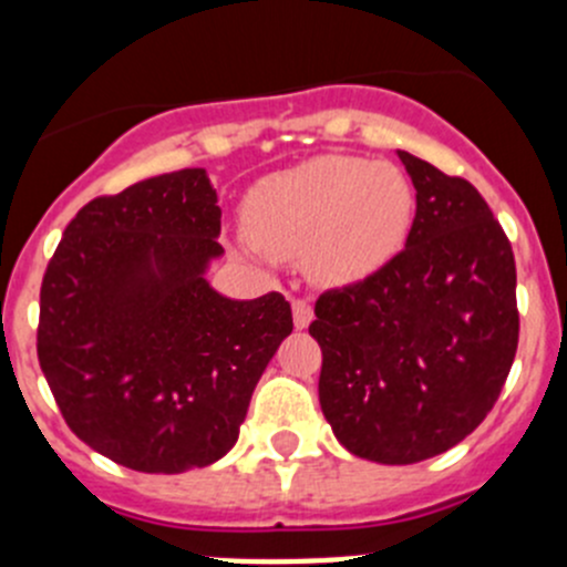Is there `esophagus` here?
<instances>
[{
	"label": "esophagus",
	"mask_w": 567,
	"mask_h": 567,
	"mask_svg": "<svg viewBox=\"0 0 567 567\" xmlns=\"http://www.w3.org/2000/svg\"><path fill=\"white\" fill-rule=\"evenodd\" d=\"M291 313H295V327L297 330H302V327L311 324L313 306L306 300V297H295V300H291Z\"/></svg>",
	"instance_id": "1"
}]
</instances>
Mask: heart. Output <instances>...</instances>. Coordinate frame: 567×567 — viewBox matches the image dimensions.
<instances>
[{
  "label": "heart",
  "mask_w": 567,
  "mask_h": 567,
  "mask_svg": "<svg viewBox=\"0 0 567 567\" xmlns=\"http://www.w3.org/2000/svg\"><path fill=\"white\" fill-rule=\"evenodd\" d=\"M414 190L401 168L324 155L278 172L245 198V231L265 254L300 259L313 281H363L410 237Z\"/></svg>",
  "instance_id": "heart-1"
}]
</instances>
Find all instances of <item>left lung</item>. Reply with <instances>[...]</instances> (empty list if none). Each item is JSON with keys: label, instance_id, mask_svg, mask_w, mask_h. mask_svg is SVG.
Instances as JSON below:
<instances>
[{"label": "left lung", "instance_id": "left-lung-1", "mask_svg": "<svg viewBox=\"0 0 567 567\" xmlns=\"http://www.w3.org/2000/svg\"><path fill=\"white\" fill-rule=\"evenodd\" d=\"M417 190L404 250L319 295V404L349 453L414 464L451 451L497 404L518 347L516 259L464 177L399 150Z\"/></svg>", "mask_w": 567, "mask_h": 567}]
</instances>
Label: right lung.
<instances>
[{
	"label": "right lung",
	"instance_id": "1",
	"mask_svg": "<svg viewBox=\"0 0 567 567\" xmlns=\"http://www.w3.org/2000/svg\"><path fill=\"white\" fill-rule=\"evenodd\" d=\"M204 168L142 179L75 213L40 286L38 360L81 442L136 472L177 475L231 451L250 395L291 332L281 291L229 300Z\"/></svg>",
	"mask_w": 567,
	"mask_h": 567
}]
</instances>
